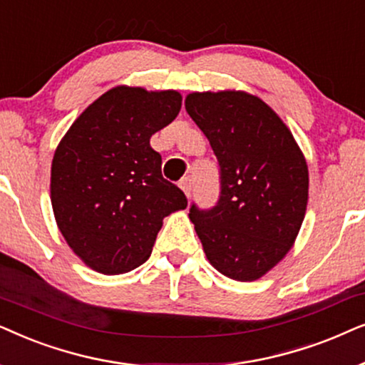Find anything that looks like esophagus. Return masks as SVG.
<instances>
[{
  "label": "esophagus",
  "mask_w": 365,
  "mask_h": 365,
  "mask_svg": "<svg viewBox=\"0 0 365 365\" xmlns=\"http://www.w3.org/2000/svg\"><path fill=\"white\" fill-rule=\"evenodd\" d=\"M180 188H182L183 192H185V195L190 198V195H192V190H193V180H192V177H183L182 180H180Z\"/></svg>",
  "instance_id": "34e87169"
}]
</instances>
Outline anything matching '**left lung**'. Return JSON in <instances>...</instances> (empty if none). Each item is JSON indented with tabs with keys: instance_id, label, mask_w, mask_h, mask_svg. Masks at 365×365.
<instances>
[{
	"instance_id": "obj_1",
	"label": "left lung",
	"mask_w": 365,
	"mask_h": 365,
	"mask_svg": "<svg viewBox=\"0 0 365 365\" xmlns=\"http://www.w3.org/2000/svg\"><path fill=\"white\" fill-rule=\"evenodd\" d=\"M185 110L210 142L220 168L215 207H190L210 264L252 282L287 255L302 225L309 170L279 115L245 91L190 93Z\"/></svg>"
}]
</instances>
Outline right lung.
Here are the masks:
<instances>
[{"label":"right lung","mask_w":365,"mask_h":365,"mask_svg":"<svg viewBox=\"0 0 365 365\" xmlns=\"http://www.w3.org/2000/svg\"><path fill=\"white\" fill-rule=\"evenodd\" d=\"M182 108L175 90L116 86L75 120L51 163V205L71 250L105 275L137 269L163 218L187 208L150 138Z\"/></svg>","instance_id":"1"}]
</instances>
